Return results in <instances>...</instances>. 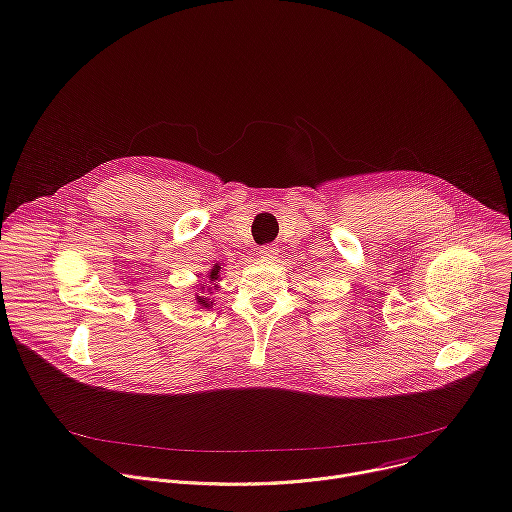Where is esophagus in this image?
Here are the masks:
<instances>
[{"label": "esophagus", "mask_w": 512, "mask_h": 512, "mask_svg": "<svg viewBox=\"0 0 512 512\" xmlns=\"http://www.w3.org/2000/svg\"><path fill=\"white\" fill-rule=\"evenodd\" d=\"M257 253L261 259H274L278 255V249L274 245H263V247H259Z\"/></svg>", "instance_id": "esophagus-1"}]
</instances>
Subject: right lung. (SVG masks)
I'll use <instances>...</instances> for the list:
<instances>
[{
  "label": "right lung",
  "mask_w": 512,
  "mask_h": 512,
  "mask_svg": "<svg viewBox=\"0 0 512 512\" xmlns=\"http://www.w3.org/2000/svg\"><path fill=\"white\" fill-rule=\"evenodd\" d=\"M220 269H222V267L216 263V265L210 269V274H208L210 282L214 284V290L218 288V284H216V282H218V278H220V276H218V274H220ZM203 280H206V278H203ZM197 292H199V294H195V304L199 306V309H212V304H214V302H212V298H210V296H206V292H208V294H212V288H210V286L206 288V286L201 284V288H199Z\"/></svg>",
  "instance_id": "right-lung-1"
}]
</instances>
